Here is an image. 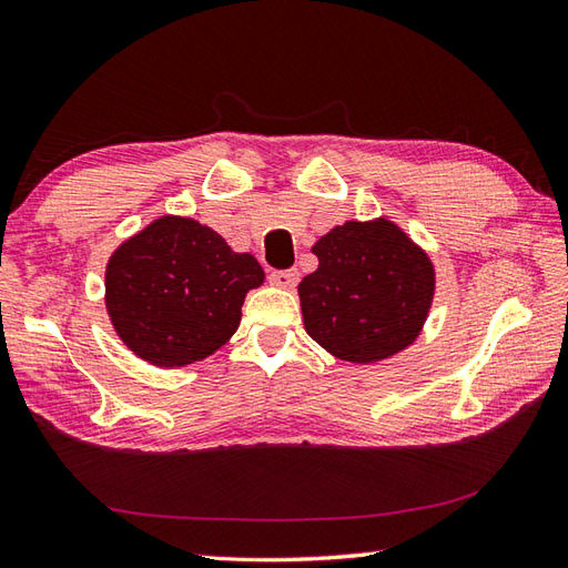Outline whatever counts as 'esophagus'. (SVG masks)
<instances>
[{
  "label": "esophagus",
  "instance_id": "1",
  "mask_svg": "<svg viewBox=\"0 0 568 568\" xmlns=\"http://www.w3.org/2000/svg\"><path fill=\"white\" fill-rule=\"evenodd\" d=\"M270 282L280 288H294L298 282V272L296 270H277L270 274Z\"/></svg>",
  "mask_w": 568,
  "mask_h": 568
}]
</instances>
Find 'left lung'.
Masks as SVG:
<instances>
[{"instance_id":"left-lung-1","label":"left lung","mask_w":568,"mask_h":568,"mask_svg":"<svg viewBox=\"0 0 568 568\" xmlns=\"http://www.w3.org/2000/svg\"><path fill=\"white\" fill-rule=\"evenodd\" d=\"M317 270L298 284L303 325L332 356L377 363L418 339L435 267L394 222H346L322 236Z\"/></svg>"}]
</instances>
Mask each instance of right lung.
Segmentation results:
<instances>
[{"mask_svg":"<svg viewBox=\"0 0 568 568\" xmlns=\"http://www.w3.org/2000/svg\"><path fill=\"white\" fill-rule=\"evenodd\" d=\"M263 282L251 253H234L201 222L164 214L112 253L104 305L138 358L181 367L232 339L246 294Z\"/></svg>","mask_w":568,"mask_h":568,"instance_id":"obj_1","label":"right lung"}]
</instances>
